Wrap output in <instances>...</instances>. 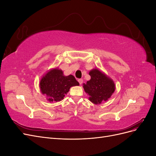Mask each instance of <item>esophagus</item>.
<instances>
[{
	"label": "esophagus",
	"instance_id": "esophagus-1",
	"mask_svg": "<svg viewBox=\"0 0 156 156\" xmlns=\"http://www.w3.org/2000/svg\"><path fill=\"white\" fill-rule=\"evenodd\" d=\"M78 82H79V83L80 84H81L83 83V80L82 79H78Z\"/></svg>",
	"mask_w": 156,
	"mask_h": 156
}]
</instances>
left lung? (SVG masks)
Masks as SVG:
<instances>
[{"label":"left lung","mask_w":156,"mask_h":156,"mask_svg":"<svg viewBox=\"0 0 156 156\" xmlns=\"http://www.w3.org/2000/svg\"><path fill=\"white\" fill-rule=\"evenodd\" d=\"M89 75L91 77L90 79L83 86L89 96L88 100L95 105L107 101L115 91L113 80L98 68L90 71Z\"/></svg>","instance_id":"obj_1"}]
</instances>
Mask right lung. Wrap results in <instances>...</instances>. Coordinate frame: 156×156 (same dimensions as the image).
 <instances>
[{
    "instance_id": "obj_1",
    "label": "right lung",
    "mask_w": 156,
    "mask_h": 156,
    "mask_svg": "<svg viewBox=\"0 0 156 156\" xmlns=\"http://www.w3.org/2000/svg\"><path fill=\"white\" fill-rule=\"evenodd\" d=\"M39 84L40 91L42 94L46 95L47 100L57 102L63 100L71 87L79 86V83L73 75L66 76L62 70L55 68L43 75Z\"/></svg>"
}]
</instances>
